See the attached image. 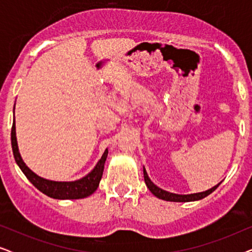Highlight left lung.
Wrapping results in <instances>:
<instances>
[{
	"instance_id": "left-lung-1",
	"label": "left lung",
	"mask_w": 252,
	"mask_h": 252,
	"mask_svg": "<svg viewBox=\"0 0 252 252\" xmlns=\"http://www.w3.org/2000/svg\"><path fill=\"white\" fill-rule=\"evenodd\" d=\"M143 175H144V182H146L147 187L149 188V190L153 192V194L156 196V197L164 199V201H168V202H192V201H198V199H202L206 197V196L211 194L216 190L217 188L219 187L218 184L215 187H212L211 189H208V190L202 191V192H196V194H188V195H179V194H173V192L166 191L164 189H161L159 187H157L156 185L154 184L153 181L150 180V178L148 177L146 168L143 167Z\"/></svg>"
}]
</instances>
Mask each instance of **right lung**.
<instances>
[{
	"label": "right lung",
	"instance_id": "add662e5",
	"mask_svg": "<svg viewBox=\"0 0 252 252\" xmlns=\"http://www.w3.org/2000/svg\"><path fill=\"white\" fill-rule=\"evenodd\" d=\"M15 110V109H13ZM11 146L13 151V157L17 165H18L23 173L26 175L34 187L39 189L41 192L46 194L49 197L56 199H79L85 198L87 196L92 195L96 189H97L99 181H101L103 170H104V164L108 157V149H105L104 154L102 155L101 159L96 164V166L93 168L92 172H89L84 178L79 179L75 181H53L48 179L41 178L39 175L34 173L32 170H30L24 163L22 156L19 154L18 143H17L16 137V122L13 120L12 128H11Z\"/></svg>",
	"mask_w": 252,
	"mask_h": 252
}]
</instances>
